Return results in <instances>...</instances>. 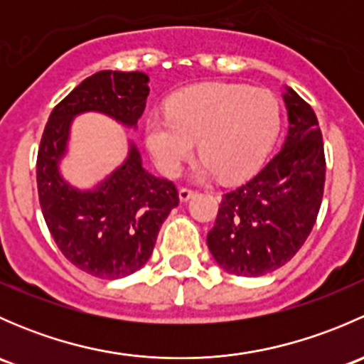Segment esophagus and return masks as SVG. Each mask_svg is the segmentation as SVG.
<instances>
[{
	"label": "esophagus",
	"instance_id": "obj_1",
	"mask_svg": "<svg viewBox=\"0 0 364 364\" xmlns=\"http://www.w3.org/2000/svg\"><path fill=\"white\" fill-rule=\"evenodd\" d=\"M193 196H196V190L186 188V186H181V188H179V200H181V203H186V200L192 199Z\"/></svg>",
	"mask_w": 364,
	"mask_h": 364
}]
</instances>
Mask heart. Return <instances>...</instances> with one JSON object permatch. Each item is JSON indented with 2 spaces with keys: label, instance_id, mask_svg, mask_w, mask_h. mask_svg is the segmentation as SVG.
<instances>
[{
  "label": "heart",
  "instance_id": "1",
  "mask_svg": "<svg viewBox=\"0 0 364 364\" xmlns=\"http://www.w3.org/2000/svg\"><path fill=\"white\" fill-rule=\"evenodd\" d=\"M280 104L267 90L241 84H199L168 100V116L153 114L146 142L164 174L176 176L197 142L200 174L227 181L252 174L273 148Z\"/></svg>",
  "mask_w": 364,
  "mask_h": 364
}]
</instances>
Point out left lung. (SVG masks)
Wrapping results in <instances>:
<instances>
[{"instance_id": "8db88e82", "label": "left lung", "mask_w": 364, "mask_h": 364, "mask_svg": "<svg viewBox=\"0 0 364 364\" xmlns=\"http://www.w3.org/2000/svg\"><path fill=\"white\" fill-rule=\"evenodd\" d=\"M285 144L250 181L223 193L208 247L237 277H262L299 252L317 220L326 181L322 132L310 104L292 90Z\"/></svg>"}]
</instances>
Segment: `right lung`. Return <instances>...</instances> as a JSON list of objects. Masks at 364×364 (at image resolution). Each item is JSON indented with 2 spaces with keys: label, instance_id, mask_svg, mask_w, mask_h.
Segmentation results:
<instances>
[{
  "label": "right lung",
  "instance_id": "add662e5",
  "mask_svg": "<svg viewBox=\"0 0 364 364\" xmlns=\"http://www.w3.org/2000/svg\"><path fill=\"white\" fill-rule=\"evenodd\" d=\"M148 80L142 72L112 70L87 77L53 109L40 141L36 185L43 218L61 253L91 277L116 280L141 269L161 223L179 204L174 183L146 172L134 144L124 164L95 190L72 188L58 171L73 116L97 111L135 127Z\"/></svg>",
  "mask_w": 364,
  "mask_h": 364
}]
</instances>
